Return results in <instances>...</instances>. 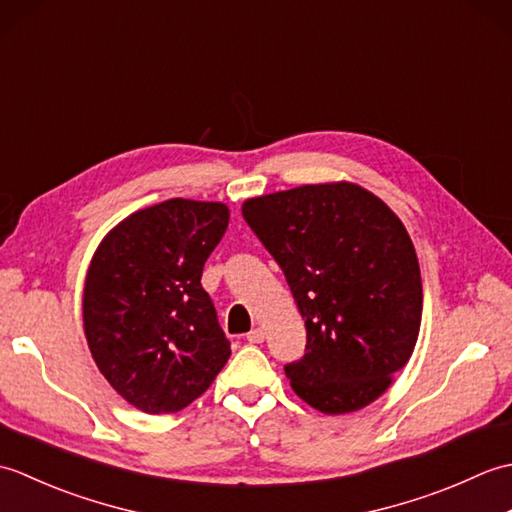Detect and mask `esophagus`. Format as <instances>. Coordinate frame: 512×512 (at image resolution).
Listing matches in <instances>:
<instances>
[{
  "mask_svg": "<svg viewBox=\"0 0 512 512\" xmlns=\"http://www.w3.org/2000/svg\"><path fill=\"white\" fill-rule=\"evenodd\" d=\"M264 336H266V332H264L262 328H255V330H250V332L246 334V341H248V343H262Z\"/></svg>",
  "mask_w": 512,
  "mask_h": 512,
  "instance_id": "1",
  "label": "esophagus"
}]
</instances>
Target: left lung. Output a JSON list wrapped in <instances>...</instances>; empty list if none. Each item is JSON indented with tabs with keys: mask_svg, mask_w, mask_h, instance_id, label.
Listing matches in <instances>:
<instances>
[{
	"mask_svg": "<svg viewBox=\"0 0 512 512\" xmlns=\"http://www.w3.org/2000/svg\"><path fill=\"white\" fill-rule=\"evenodd\" d=\"M242 215L306 319V354L284 367L295 394L323 413L363 409L418 341L422 279L405 226L350 182L262 195Z\"/></svg>",
	"mask_w": 512,
	"mask_h": 512,
	"instance_id": "left-lung-1",
	"label": "left lung"
}]
</instances>
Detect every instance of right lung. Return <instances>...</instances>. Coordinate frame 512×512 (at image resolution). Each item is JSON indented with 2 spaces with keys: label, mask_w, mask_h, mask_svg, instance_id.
Listing matches in <instances>:
<instances>
[{
  "label": "right lung",
  "mask_w": 512,
  "mask_h": 512,
  "mask_svg": "<svg viewBox=\"0 0 512 512\" xmlns=\"http://www.w3.org/2000/svg\"><path fill=\"white\" fill-rule=\"evenodd\" d=\"M226 226L224 204L173 198L129 215L94 253L85 336L107 383L140 411L191 405L231 356L200 284Z\"/></svg>",
  "instance_id": "right-lung-1"
}]
</instances>
